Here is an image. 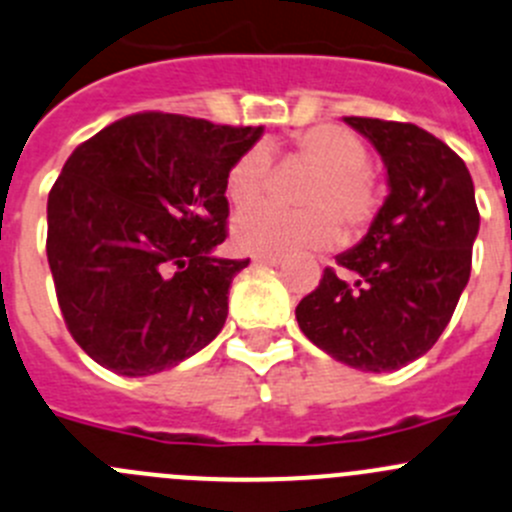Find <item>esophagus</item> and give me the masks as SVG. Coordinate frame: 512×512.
<instances>
[{
    "label": "esophagus",
    "instance_id": "1",
    "mask_svg": "<svg viewBox=\"0 0 512 512\" xmlns=\"http://www.w3.org/2000/svg\"><path fill=\"white\" fill-rule=\"evenodd\" d=\"M257 265H280L282 257L280 255H255Z\"/></svg>",
    "mask_w": 512,
    "mask_h": 512
}]
</instances>
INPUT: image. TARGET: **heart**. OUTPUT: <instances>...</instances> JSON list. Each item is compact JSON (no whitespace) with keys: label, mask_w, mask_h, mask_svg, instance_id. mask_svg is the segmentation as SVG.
I'll return each mask as SVG.
<instances>
[{"label":"heart","mask_w":512,"mask_h":512,"mask_svg":"<svg viewBox=\"0 0 512 512\" xmlns=\"http://www.w3.org/2000/svg\"><path fill=\"white\" fill-rule=\"evenodd\" d=\"M292 157L312 170L297 190L300 210L260 205L270 182L272 157L267 147H247L225 175L227 200L250 207L232 222V240L240 250L282 255L305 247H330L345 237H362L382 207V187L370 170L367 145L340 124H315L292 135Z\"/></svg>","instance_id":"b5f03b06"}]
</instances>
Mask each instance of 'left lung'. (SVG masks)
Listing matches in <instances>:
<instances>
[{"label":"left lung","instance_id":"8db88e82","mask_svg":"<svg viewBox=\"0 0 512 512\" xmlns=\"http://www.w3.org/2000/svg\"><path fill=\"white\" fill-rule=\"evenodd\" d=\"M388 167L390 195L360 245L337 255L297 305L307 340L345 365L388 372L443 335L473 265L480 227L465 162L423 127L345 117Z\"/></svg>","mask_w":512,"mask_h":512}]
</instances>
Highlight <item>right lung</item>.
Here are the masks:
<instances>
[{
    "label": "right lung",
    "instance_id": "1",
    "mask_svg": "<svg viewBox=\"0 0 512 512\" xmlns=\"http://www.w3.org/2000/svg\"><path fill=\"white\" fill-rule=\"evenodd\" d=\"M262 127L137 112L89 137L47 200V260L64 325L107 370H167L227 320L225 175Z\"/></svg>",
    "mask_w": 512,
    "mask_h": 512
}]
</instances>
